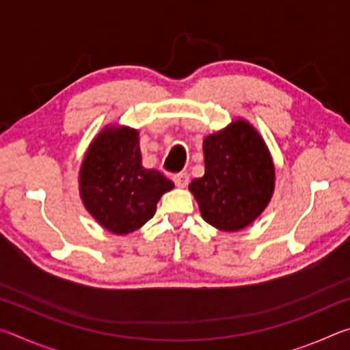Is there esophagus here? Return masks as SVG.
Wrapping results in <instances>:
<instances>
[{
  "mask_svg": "<svg viewBox=\"0 0 350 350\" xmlns=\"http://www.w3.org/2000/svg\"><path fill=\"white\" fill-rule=\"evenodd\" d=\"M173 180L176 183V187L185 188L188 185V182H189V176L187 173H179V174H176L173 177Z\"/></svg>",
  "mask_w": 350,
  "mask_h": 350,
  "instance_id": "34e87169",
  "label": "esophagus"
}]
</instances>
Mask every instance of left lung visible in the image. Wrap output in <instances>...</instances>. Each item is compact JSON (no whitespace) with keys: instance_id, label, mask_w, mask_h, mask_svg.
Here are the masks:
<instances>
[{"instance_id":"1","label":"left lung","mask_w":350,"mask_h":350,"mask_svg":"<svg viewBox=\"0 0 350 350\" xmlns=\"http://www.w3.org/2000/svg\"><path fill=\"white\" fill-rule=\"evenodd\" d=\"M205 174L189 183L204 221L221 232H239L260 216L275 191V163L252 123L236 118L204 137Z\"/></svg>"}]
</instances>
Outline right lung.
Returning <instances> with one entry per match:
<instances>
[{"label":"right lung","mask_w":350,"mask_h":350,"mask_svg":"<svg viewBox=\"0 0 350 350\" xmlns=\"http://www.w3.org/2000/svg\"><path fill=\"white\" fill-rule=\"evenodd\" d=\"M139 131L106 125L88 146L79 171L80 199L88 213L112 234H128L154 216L174 183L142 165Z\"/></svg>","instance_id":"add662e5"}]
</instances>
